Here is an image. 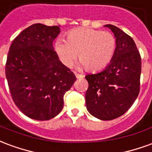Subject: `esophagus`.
<instances>
[{
	"label": "esophagus",
	"instance_id": "obj_1",
	"mask_svg": "<svg viewBox=\"0 0 152 152\" xmlns=\"http://www.w3.org/2000/svg\"><path fill=\"white\" fill-rule=\"evenodd\" d=\"M75 76L77 79H80V78H83L84 76L83 75H80V74H78V73H75Z\"/></svg>",
	"mask_w": 152,
	"mask_h": 152
}]
</instances>
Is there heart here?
Segmentation results:
<instances>
[{"label":"heart","instance_id":"1","mask_svg":"<svg viewBox=\"0 0 152 152\" xmlns=\"http://www.w3.org/2000/svg\"><path fill=\"white\" fill-rule=\"evenodd\" d=\"M116 38L112 32L93 28L73 29L66 34V40L58 38L54 50L61 63L71 66L77 57L78 68L96 72L108 66L116 50Z\"/></svg>","mask_w":152,"mask_h":152}]
</instances>
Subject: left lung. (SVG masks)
Returning a JSON list of instances; mask_svg holds the SVG:
<instances>
[{
	"instance_id": "obj_1",
	"label": "left lung",
	"mask_w": 152,
	"mask_h": 152,
	"mask_svg": "<svg viewBox=\"0 0 152 152\" xmlns=\"http://www.w3.org/2000/svg\"><path fill=\"white\" fill-rule=\"evenodd\" d=\"M116 38L112 62L102 72L86 76L87 110L94 117L111 121L127 112L140 90V53L133 38L114 25L107 24Z\"/></svg>"
}]
</instances>
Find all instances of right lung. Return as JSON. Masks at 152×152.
I'll list each match as a JSON object with an SVG mask.
<instances>
[{"mask_svg": "<svg viewBox=\"0 0 152 152\" xmlns=\"http://www.w3.org/2000/svg\"><path fill=\"white\" fill-rule=\"evenodd\" d=\"M58 26L35 23L20 32L10 47L5 76L15 105L37 121L50 120L63 107V96L76 81L53 47Z\"/></svg>", "mask_w": 152, "mask_h": 152, "instance_id": "right-lung-1", "label": "right lung"}]
</instances>
